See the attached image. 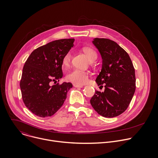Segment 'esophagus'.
I'll use <instances>...</instances> for the list:
<instances>
[{
    "instance_id": "esophagus-1",
    "label": "esophagus",
    "mask_w": 158,
    "mask_h": 158,
    "mask_svg": "<svg viewBox=\"0 0 158 158\" xmlns=\"http://www.w3.org/2000/svg\"><path fill=\"white\" fill-rule=\"evenodd\" d=\"M74 87H83V85H78V84H74Z\"/></svg>"
}]
</instances>
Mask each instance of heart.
Returning a JSON list of instances; mask_svg holds the SVG:
<instances>
[{
	"label": "heart",
	"mask_w": 158,
	"mask_h": 158,
	"mask_svg": "<svg viewBox=\"0 0 158 158\" xmlns=\"http://www.w3.org/2000/svg\"><path fill=\"white\" fill-rule=\"evenodd\" d=\"M82 51L87 57L88 59L91 62H93L97 59V54L93 49L85 47L82 49ZM71 58L72 55L71 52H67L62 59L63 65L64 66L68 65L71 62ZM88 73L78 69H74L71 70L67 75V79L78 85H82L85 84L88 81Z\"/></svg>",
	"instance_id": "b5f03b06"
}]
</instances>
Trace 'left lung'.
Instances as JSON below:
<instances>
[{
  "label": "left lung",
  "instance_id": "left-lung-1",
  "mask_svg": "<svg viewBox=\"0 0 158 158\" xmlns=\"http://www.w3.org/2000/svg\"><path fill=\"white\" fill-rule=\"evenodd\" d=\"M102 59L101 71L96 78L104 91H96L90 102L98 113L105 118L116 117L129 106L136 90V77L128 54L114 41L104 38L93 40Z\"/></svg>",
  "mask_w": 158,
  "mask_h": 158
}]
</instances>
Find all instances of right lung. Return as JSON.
<instances>
[{
  "instance_id": "right-lung-1",
  "label": "right lung",
  "mask_w": 158,
  "mask_h": 158,
  "mask_svg": "<svg viewBox=\"0 0 158 158\" xmlns=\"http://www.w3.org/2000/svg\"><path fill=\"white\" fill-rule=\"evenodd\" d=\"M74 42V39L52 41L35 49L25 62L20 82L22 98L35 115L41 118L54 115L73 87L70 82L53 85L51 82L62 78V59Z\"/></svg>"
}]
</instances>
